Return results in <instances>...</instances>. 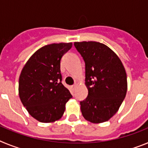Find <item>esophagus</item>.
Segmentation results:
<instances>
[{
    "label": "esophagus",
    "instance_id": "34e87169",
    "mask_svg": "<svg viewBox=\"0 0 148 148\" xmlns=\"http://www.w3.org/2000/svg\"><path fill=\"white\" fill-rule=\"evenodd\" d=\"M75 87H76V84H73V85L72 86V88H73V90H75Z\"/></svg>",
    "mask_w": 148,
    "mask_h": 148
}]
</instances>
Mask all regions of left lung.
I'll list each match as a JSON object with an SVG mask.
<instances>
[{"instance_id":"left-lung-1","label":"left lung","mask_w":148,"mask_h":148,"mask_svg":"<svg viewBox=\"0 0 148 148\" xmlns=\"http://www.w3.org/2000/svg\"><path fill=\"white\" fill-rule=\"evenodd\" d=\"M85 62L88 95L81 101L84 118L102 123L119 110L127 90V74L118 56L108 46L95 41L74 43Z\"/></svg>"}]
</instances>
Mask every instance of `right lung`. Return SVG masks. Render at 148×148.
Here are the masks:
<instances>
[{"instance_id": "add662e5", "label": "right lung", "mask_w": 148, "mask_h": 148, "mask_svg": "<svg viewBox=\"0 0 148 148\" xmlns=\"http://www.w3.org/2000/svg\"><path fill=\"white\" fill-rule=\"evenodd\" d=\"M72 43L46 45L27 61L19 77L18 92L22 104L38 121L60 119L73 96L61 83V59L71 49Z\"/></svg>"}]
</instances>
